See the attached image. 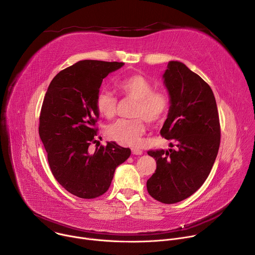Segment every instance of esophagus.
I'll list each match as a JSON object with an SVG mask.
<instances>
[{
    "mask_svg": "<svg viewBox=\"0 0 255 255\" xmlns=\"http://www.w3.org/2000/svg\"><path fill=\"white\" fill-rule=\"evenodd\" d=\"M131 151H132V153L135 154V155H141V154L143 153V151H142L141 149H139V148H132Z\"/></svg>",
    "mask_w": 255,
    "mask_h": 255,
    "instance_id": "esophagus-1",
    "label": "esophagus"
}]
</instances>
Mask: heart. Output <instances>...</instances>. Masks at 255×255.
Segmentation results:
<instances>
[{
    "label": "heart",
    "mask_w": 255,
    "mask_h": 255,
    "mask_svg": "<svg viewBox=\"0 0 255 255\" xmlns=\"http://www.w3.org/2000/svg\"><path fill=\"white\" fill-rule=\"evenodd\" d=\"M119 94L124 99L133 100L131 115L133 119H121L109 126L107 136L120 144L135 146L145 131V121L154 124L161 121L168 112V95L158 89L142 75H131L116 84ZM118 100L109 91L101 90L95 100L97 111L107 119L115 117L118 111Z\"/></svg>",
    "instance_id": "1"
}]
</instances>
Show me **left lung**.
<instances>
[{"mask_svg": "<svg viewBox=\"0 0 255 255\" xmlns=\"http://www.w3.org/2000/svg\"><path fill=\"white\" fill-rule=\"evenodd\" d=\"M170 108L160 135L176 149H151L156 169L147 180L149 195L163 204L183 201L207 179L220 146L221 128L210 86L179 61H170L164 75Z\"/></svg>", "mask_w": 255, "mask_h": 255, "instance_id": "obj_1", "label": "left lung"}]
</instances>
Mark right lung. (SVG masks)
<instances>
[{
  "label": "right lung",
  "instance_id": "right-lung-1",
  "mask_svg": "<svg viewBox=\"0 0 255 255\" xmlns=\"http://www.w3.org/2000/svg\"><path fill=\"white\" fill-rule=\"evenodd\" d=\"M123 65L81 60L53 78L42 103L38 130L51 172L62 188L82 199L105 194L116 167L131 153L114 141L94 153L89 149L98 135L96 96L103 79Z\"/></svg>",
  "mask_w": 255,
  "mask_h": 255
}]
</instances>
